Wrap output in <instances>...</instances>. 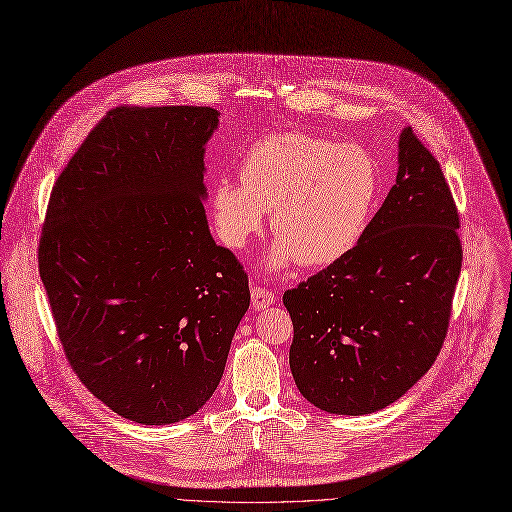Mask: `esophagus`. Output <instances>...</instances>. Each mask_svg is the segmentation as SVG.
I'll return each mask as SVG.
<instances>
[{"mask_svg":"<svg viewBox=\"0 0 512 512\" xmlns=\"http://www.w3.org/2000/svg\"><path fill=\"white\" fill-rule=\"evenodd\" d=\"M274 299H277V295H274L272 291L260 287V285H254L252 287V307L254 309H266L274 303Z\"/></svg>","mask_w":512,"mask_h":512,"instance_id":"1","label":"esophagus"}]
</instances>
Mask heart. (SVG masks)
<instances>
[{"mask_svg": "<svg viewBox=\"0 0 512 512\" xmlns=\"http://www.w3.org/2000/svg\"><path fill=\"white\" fill-rule=\"evenodd\" d=\"M240 180L215 182V229L229 248L242 250L272 207L279 235L268 256L272 270L293 262L328 266L346 256L365 235L381 186L367 147L301 131L254 141L240 160Z\"/></svg>", "mask_w": 512, "mask_h": 512, "instance_id": "heart-1", "label": "heart"}]
</instances>
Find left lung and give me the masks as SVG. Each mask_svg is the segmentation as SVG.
<instances>
[{
  "instance_id": "8db88e82",
  "label": "left lung",
  "mask_w": 512,
  "mask_h": 512,
  "mask_svg": "<svg viewBox=\"0 0 512 512\" xmlns=\"http://www.w3.org/2000/svg\"><path fill=\"white\" fill-rule=\"evenodd\" d=\"M459 213L439 162L406 127L398 176L361 242L285 291L301 396L361 416L396 400L445 342L461 272Z\"/></svg>"
}]
</instances>
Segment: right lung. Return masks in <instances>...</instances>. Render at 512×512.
Listing matches in <instances>:
<instances>
[{"label": "right lung", "mask_w": 512, "mask_h": 512, "mask_svg": "<svg viewBox=\"0 0 512 512\" xmlns=\"http://www.w3.org/2000/svg\"><path fill=\"white\" fill-rule=\"evenodd\" d=\"M209 106H119L57 178L38 272L65 357L94 396L172 424L217 389L250 307L248 274L217 246L203 201Z\"/></svg>", "instance_id": "1"}]
</instances>
